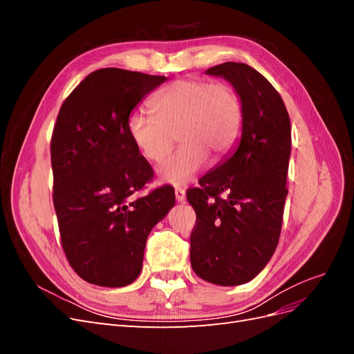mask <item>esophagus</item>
Here are the masks:
<instances>
[{
    "label": "esophagus",
    "instance_id": "34e87169",
    "mask_svg": "<svg viewBox=\"0 0 354 354\" xmlns=\"http://www.w3.org/2000/svg\"><path fill=\"white\" fill-rule=\"evenodd\" d=\"M174 194H176V199L178 202H185L186 201V192H185L183 187H176Z\"/></svg>",
    "mask_w": 354,
    "mask_h": 354
}]
</instances>
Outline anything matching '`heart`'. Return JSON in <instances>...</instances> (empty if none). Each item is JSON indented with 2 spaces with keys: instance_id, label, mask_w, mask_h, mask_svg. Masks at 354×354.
<instances>
[{
  "instance_id": "heart-1",
  "label": "heart",
  "mask_w": 354,
  "mask_h": 354,
  "mask_svg": "<svg viewBox=\"0 0 354 354\" xmlns=\"http://www.w3.org/2000/svg\"><path fill=\"white\" fill-rule=\"evenodd\" d=\"M152 115L133 113L128 133L138 152L152 164H162L177 140L181 147L160 168L159 177L185 185L205 164L220 160L236 145L243 125V102L227 82L205 78L178 80L151 103Z\"/></svg>"
}]
</instances>
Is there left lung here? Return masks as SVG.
Wrapping results in <instances>:
<instances>
[{
  "instance_id": "1",
  "label": "left lung",
  "mask_w": 354,
  "mask_h": 354,
  "mask_svg": "<svg viewBox=\"0 0 354 354\" xmlns=\"http://www.w3.org/2000/svg\"><path fill=\"white\" fill-rule=\"evenodd\" d=\"M207 73L238 90L243 125L236 152L186 194L196 212L190 264L201 279L234 286L254 279L279 242L291 121L281 94L254 68L226 62Z\"/></svg>"
}]
</instances>
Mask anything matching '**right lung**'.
Wrapping results in <instances>:
<instances>
[{
    "mask_svg": "<svg viewBox=\"0 0 354 354\" xmlns=\"http://www.w3.org/2000/svg\"><path fill=\"white\" fill-rule=\"evenodd\" d=\"M167 78L118 68L91 72L63 102L50 152L62 248L94 285H130L140 274L149 233L176 203L160 186L131 198L153 169L128 133L130 113Z\"/></svg>",
    "mask_w": 354,
    "mask_h": 354,
    "instance_id": "right-lung-1",
    "label": "right lung"
}]
</instances>
